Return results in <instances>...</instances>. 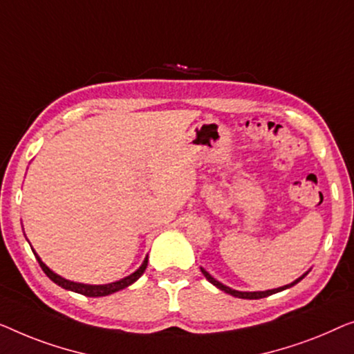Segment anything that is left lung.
<instances>
[{"label": "left lung", "instance_id": "1", "mask_svg": "<svg viewBox=\"0 0 354 354\" xmlns=\"http://www.w3.org/2000/svg\"><path fill=\"white\" fill-rule=\"evenodd\" d=\"M201 271H202V274L207 277V281L208 282H212L213 286L215 287H218L220 288V290H223V292H226V293H229V295H232V297H237V298H245V300H258V298H265V297H270V295H272V293H277V292H282V290H286V288H290V287H293L295 286V283H298L301 281L303 277H305L308 272H310L311 270H308L305 274L303 276H300L298 279H295V281L293 282H290V283H287V286H282V287H277V288H271V290H263V292H241V290H234V288H231V287H227V286H225V283H221L220 281H216L215 277H213L210 272H207L205 270H203V268H201Z\"/></svg>", "mask_w": 354, "mask_h": 354}]
</instances>
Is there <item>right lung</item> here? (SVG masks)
<instances>
[{
    "label": "right lung",
    "mask_w": 354,
    "mask_h": 354,
    "mask_svg": "<svg viewBox=\"0 0 354 354\" xmlns=\"http://www.w3.org/2000/svg\"><path fill=\"white\" fill-rule=\"evenodd\" d=\"M33 255L35 258H37L39 266H41V270L44 271V274H46L49 279L54 283H57L59 287L66 288V290H72V292H77V293H82V295H86V297H106V295H112V293H115L118 290H123V288H127L128 286H131V283H134L138 281L139 277H141L144 274V271H146L147 268V257L144 258L142 265L138 268L136 271L131 272V274L120 279V281H115V282H111V283H83V282H73V281H68V279L59 276L54 272L53 270H49V268L44 265V263L41 261V258L38 257V253L33 250Z\"/></svg>",
    "instance_id": "add662e5"
}]
</instances>
